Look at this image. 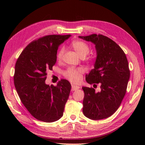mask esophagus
Returning <instances> with one entry per match:
<instances>
[{"instance_id": "1", "label": "esophagus", "mask_w": 145, "mask_h": 145, "mask_svg": "<svg viewBox=\"0 0 145 145\" xmlns=\"http://www.w3.org/2000/svg\"><path fill=\"white\" fill-rule=\"evenodd\" d=\"M79 86H76V85H72V91H74V90H76L78 89H79Z\"/></svg>"}]
</instances>
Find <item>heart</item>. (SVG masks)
<instances>
[{"instance_id": "1", "label": "heart", "mask_w": 145, "mask_h": 145, "mask_svg": "<svg viewBox=\"0 0 145 145\" xmlns=\"http://www.w3.org/2000/svg\"><path fill=\"white\" fill-rule=\"evenodd\" d=\"M72 47L80 57H85L90 51L89 45L83 41H74L72 43ZM64 48H61L57 53L56 57L61 60L63 57ZM83 71L82 69L70 68L64 73L65 76L73 83H78L82 79V74Z\"/></svg>"}]
</instances>
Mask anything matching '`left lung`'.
<instances>
[{"instance_id": "left-lung-1", "label": "left lung", "mask_w": 145, "mask_h": 145, "mask_svg": "<svg viewBox=\"0 0 145 145\" xmlns=\"http://www.w3.org/2000/svg\"><path fill=\"white\" fill-rule=\"evenodd\" d=\"M79 37L95 45L94 69L86 74V80L90 85L99 83L101 89L96 93L92 88L82 87L83 113L92 120L109 118L119 108L126 92L130 78L127 59L119 46L108 37L92 34Z\"/></svg>"}]
</instances>
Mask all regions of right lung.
Returning <instances> with one entry per match:
<instances>
[{
    "label": "right lung",
    "mask_w": 145,
    "mask_h": 145,
    "mask_svg": "<svg viewBox=\"0 0 145 145\" xmlns=\"http://www.w3.org/2000/svg\"><path fill=\"white\" fill-rule=\"evenodd\" d=\"M71 35H48L29 43L15 65L14 83L22 103L36 119L53 122L62 117L71 85L61 79L56 86L45 83L46 71L56 62L59 46Z\"/></svg>",
    "instance_id": "1"
}]
</instances>
